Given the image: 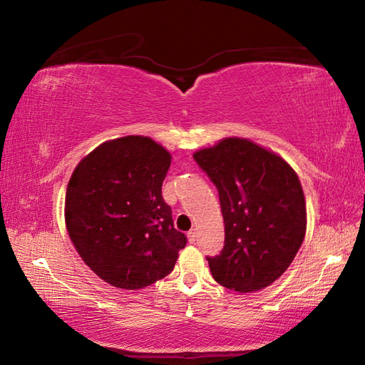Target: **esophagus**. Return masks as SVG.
Returning a JSON list of instances; mask_svg holds the SVG:
<instances>
[{
    "instance_id": "34e87169",
    "label": "esophagus",
    "mask_w": 365,
    "mask_h": 365,
    "mask_svg": "<svg viewBox=\"0 0 365 365\" xmlns=\"http://www.w3.org/2000/svg\"><path fill=\"white\" fill-rule=\"evenodd\" d=\"M196 238H197V230H196V229L190 230V232H188V240H190V243H195V242H196Z\"/></svg>"
}]
</instances>
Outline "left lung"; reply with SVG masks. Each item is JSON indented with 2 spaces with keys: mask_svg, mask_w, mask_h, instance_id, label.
Returning <instances> with one entry per match:
<instances>
[{
  "mask_svg": "<svg viewBox=\"0 0 365 365\" xmlns=\"http://www.w3.org/2000/svg\"><path fill=\"white\" fill-rule=\"evenodd\" d=\"M220 192L224 247L207 257L213 279L238 293L267 289L290 267L306 235V199L281 155L246 138L192 153Z\"/></svg>",
  "mask_w": 365,
  "mask_h": 365,
  "instance_id": "left-lung-1",
  "label": "left lung"
}]
</instances>
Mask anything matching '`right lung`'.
<instances>
[{
    "instance_id": "add662e5",
    "label": "right lung",
    "mask_w": 365,
    "mask_h": 365,
    "mask_svg": "<svg viewBox=\"0 0 365 365\" xmlns=\"http://www.w3.org/2000/svg\"><path fill=\"white\" fill-rule=\"evenodd\" d=\"M170 153L149 136L110 139L84 157L66 191V229L76 252L113 287L139 290L174 269L187 237L174 227L161 185Z\"/></svg>"
}]
</instances>
